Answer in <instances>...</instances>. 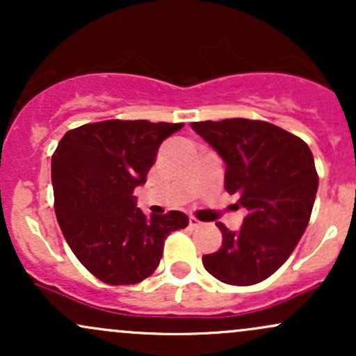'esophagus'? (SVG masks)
<instances>
[{
	"mask_svg": "<svg viewBox=\"0 0 356 356\" xmlns=\"http://www.w3.org/2000/svg\"><path fill=\"white\" fill-rule=\"evenodd\" d=\"M189 226L192 227V229H199V227H202L204 224H202L201 220H199V219L192 218V216H191V218H189Z\"/></svg>",
	"mask_w": 356,
	"mask_h": 356,
	"instance_id": "1",
	"label": "esophagus"
}]
</instances>
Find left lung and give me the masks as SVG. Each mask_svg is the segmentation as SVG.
Instances as JSON below:
<instances>
[{"mask_svg":"<svg viewBox=\"0 0 356 356\" xmlns=\"http://www.w3.org/2000/svg\"><path fill=\"white\" fill-rule=\"evenodd\" d=\"M226 164L224 187L246 209L239 231L222 222V246L202 256L207 273L234 286L264 281L283 266L309 222L318 174L309 147L280 127L249 118L194 122Z\"/></svg>","mask_w":356,"mask_h":356,"instance_id":"8db88e82","label":"left lung"}]
</instances>
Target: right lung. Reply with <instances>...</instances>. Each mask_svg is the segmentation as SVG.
I'll list each match as a JSON object with an SVG mask.
<instances>
[{
  "mask_svg": "<svg viewBox=\"0 0 356 356\" xmlns=\"http://www.w3.org/2000/svg\"><path fill=\"white\" fill-rule=\"evenodd\" d=\"M184 124L105 120L68 130L51 157L56 219L73 254L107 284H137L161 263L164 241L189 224L181 211L145 216L134 189L159 147Z\"/></svg>",
  "mask_w": 356,
  "mask_h": 356,
  "instance_id": "add662e5",
  "label": "right lung"
}]
</instances>
